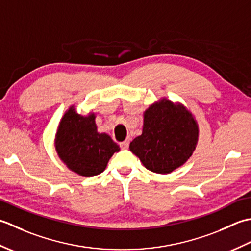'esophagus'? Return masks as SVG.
I'll return each mask as SVG.
<instances>
[{"label": "esophagus", "instance_id": "1", "mask_svg": "<svg viewBox=\"0 0 251 251\" xmlns=\"http://www.w3.org/2000/svg\"><path fill=\"white\" fill-rule=\"evenodd\" d=\"M129 144H130V141L129 140H126L124 142H121L120 143L121 150H127V148H129Z\"/></svg>", "mask_w": 251, "mask_h": 251}]
</instances>
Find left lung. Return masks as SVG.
Segmentation results:
<instances>
[{
  "instance_id": "1",
  "label": "left lung",
  "mask_w": 251,
  "mask_h": 251,
  "mask_svg": "<svg viewBox=\"0 0 251 251\" xmlns=\"http://www.w3.org/2000/svg\"><path fill=\"white\" fill-rule=\"evenodd\" d=\"M197 139L198 126L191 112L162 100L145 111L143 133L130 143V151L148 170L165 175L186 162Z\"/></svg>"
}]
</instances>
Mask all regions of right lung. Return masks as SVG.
I'll list each match as a JSON object with an SVG mask.
<instances>
[{
    "label": "right lung",
    "instance_id": "obj_1",
    "mask_svg": "<svg viewBox=\"0 0 251 251\" xmlns=\"http://www.w3.org/2000/svg\"><path fill=\"white\" fill-rule=\"evenodd\" d=\"M55 145L60 159L82 176L100 175L114 152L120 151L109 135L97 133L93 114L83 117L74 108H69L61 119Z\"/></svg>",
    "mask_w": 251,
    "mask_h": 251
}]
</instances>
